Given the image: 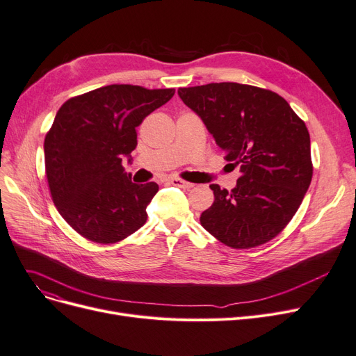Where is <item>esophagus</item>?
Returning <instances> with one entry per match:
<instances>
[{
	"label": "esophagus",
	"instance_id": "obj_1",
	"mask_svg": "<svg viewBox=\"0 0 356 356\" xmlns=\"http://www.w3.org/2000/svg\"><path fill=\"white\" fill-rule=\"evenodd\" d=\"M172 184H175V186H179L181 189H192L195 184L191 183V181H186V180H181V179H177V177H172L168 180Z\"/></svg>",
	"mask_w": 356,
	"mask_h": 356
}]
</instances>
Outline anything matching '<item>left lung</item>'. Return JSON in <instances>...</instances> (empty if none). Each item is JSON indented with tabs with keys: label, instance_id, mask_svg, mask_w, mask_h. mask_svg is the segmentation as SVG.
Masks as SVG:
<instances>
[{
	"label": "left lung",
	"instance_id": "obj_1",
	"mask_svg": "<svg viewBox=\"0 0 356 356\" xmlns=\"http://www.w3.org/2000/svg\"><path fill=\"white\" fill-rule=\"evenodd\" d=\"M177 92L241 173L231 192L211 184L215 200L200 224L233 249L270 241L296 215L312 183L304 120L277 92L249 84L211 83Z\"/></svg>",
	"mask_w": 356,
	"mask_h": 356
}]
</instances>
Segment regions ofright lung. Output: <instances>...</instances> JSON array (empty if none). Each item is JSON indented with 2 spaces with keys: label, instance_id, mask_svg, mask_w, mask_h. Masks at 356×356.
<instances>
[{
  "label": "right lung",
  "instance_id": "1",
  "mask_svg": "<svg viewBox=\"0 0 356 356\" xmlns=\"http://www.w3.org/2000/svg\"><path fill=\"white\" fill-rule=\"evenodd\" d=\"M175 88L112 84L71 97L44 136V172L60 216L84 238L112 244L147 222L159 184L131 181L122 159L136 147V127Z\"/></svg>",
  "mask_w": 356,
  "mask_h": 356
}]
</instances>
